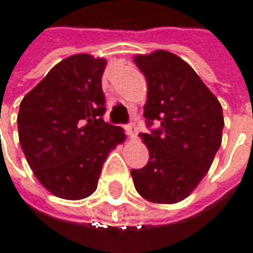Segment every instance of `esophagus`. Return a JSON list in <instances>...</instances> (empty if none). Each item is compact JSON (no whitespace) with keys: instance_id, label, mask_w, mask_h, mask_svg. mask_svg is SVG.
Wrapping results in <instances>:
<instances>
[{"instance_id":"34e87169","label":"esophagus","mask_w":253,"mask_h":253,"mask_svg":"<svg viewBox=\"0 0 253 253\" xmlns=\"http://www.w3.org/2000/svg\"><path fill=\"white\" fill-rule=\"evenodd\" d=\"M125 131H126L128 136H129L131 139H135V138H136V135H138V128H136V125H135V124H129V125H126V126H125Z\"/></svg>"}]
</instances>
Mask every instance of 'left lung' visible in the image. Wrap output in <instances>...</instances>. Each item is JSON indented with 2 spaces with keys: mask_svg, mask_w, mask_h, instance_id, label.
<instances>
[{
  "mask_svg": "<svg viewBox=\"0 0 253 253\" xmlns=\"http://www.w3.org/2000/svg\"><path fill=\"white\" fill-rule=\"evenodd\" d=\"M133 62L146 77L143 117L159 129L141 133L149 162L131 176L142 197L158 204L184 200L207 174L222 139L224 117L217 97L179 56L156 50Z\"/></svg>",
  "mask_w": 253,
  "mask_h": 253,
  "instance_id": "1",
  "label": "left lung"
}]
</instances>
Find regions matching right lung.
<instances>
[{
    "label": "right lung",
    "mask_w": 253,
    "mask_h": 253,
    "mask_svg": "<svg viewBox=\"0 0 253 253\" xmlns=\"http://www.w3.org/2000/svg\"><path fill=\"white\" fill-rule=\"evenodd\" d=\"M105 64L87 53L66 57L19 105L25 158L41 184L60 199L91 196L108 153L126 138L121 126L102 120Z\"/></svg>",
    "instance_id": "1"
}]
</instances>
